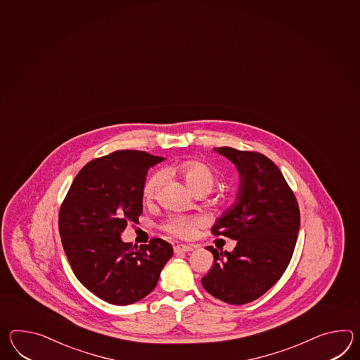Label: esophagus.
<instances>
[{
  "mask_svg": "<svg viewBox=\"0 0 360 360\" xmlns=\"http://www.w3.org/2000/svg\"><path fill=\"white\" fill-rule=\"evenodd\" d=\"M193 247L192 245H186V244H178L174 247V253H187V252H192Z\"/></svg>",
  "mask_w": 360,
  "mask_h": 360,
  "instance_id": "1",
  "label": "esophagus"
}]
</instances>
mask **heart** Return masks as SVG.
I'll list each match as a JSON object with an SVG mask.
<instances>
[{
	"label": "heart",
	"mask_w": 360,
	"mask_h": 360,
	"mask_svg": "<svg viewBox=\"0 0 360 360\" xmlns=\"http://www.w3.org/2000/svg\"><path fill=\"white\" fill-rule=\"evenodd\" d=\"M176 172L184 178V184H187V187L193 193L207 195L216 186L217 176L214 170L201 161H186L176 167ZM160 182L161 176L159 173L148 178L143 187V196L146 199H151L158 191ZM198 224L199 219L196 218L173 217L165 224V230L179 238H188L193 233Z\"/></svg>",
	"instance_id": "obj_1"
}]
</instances>
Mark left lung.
Instances as JSON below:
<instances>
[{"instance_id":"8db88e82","label":"left lung","mask_w":360,"mask_h":360,"mask_svg":"<svg viewBox=\"0 0 360 360\" xmlns=\"http://www.w3.org/2000/svg\"><path fill=\"white\" fill-rule=\"evenodd\" d=\"M239 173L235 202L213 226L214 235L236 240L232 252L213 253L214 264L201 279L209 295L244 304L264 295L281 278L296 247L300 209L280 169L258 152L219 147Z\"/></svg>"}]
</instances>
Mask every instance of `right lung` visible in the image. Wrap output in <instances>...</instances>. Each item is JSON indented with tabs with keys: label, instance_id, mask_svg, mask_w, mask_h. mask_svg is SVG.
Masks as SVG:
<instances>
[{
	"label": "right lung",
	"instance_id": "right-lung-1",
	"mask_svg": "<svg viewBox=\"0 0 360 360\" xmlns=\"http://www.w3.org/2000/svg\"><path fill=\"white\" fill-rule=\"evenodd\" d=\"M164 160L144 151H116L88 162L59 212L65 256L81 284L112 304L141 301L156 287L173 247L162 239L133 248L121 233L143 210L148 169Z\"/></svg>",
	"mask_w": 360,
	"mask_h": 360
}]
</instances>
